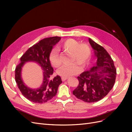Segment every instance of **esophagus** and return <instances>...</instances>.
Wrapping results in <instances>:
<instances>
[{"instance_id":"obj_1","label":"esophagus","mask_w":132,"mask_h":132,"mask_svg":"<svg viewBox=\"0 0 132 132\" xmlns=\"http://www.w3.org/2000/svg\"><path fill=\"white\" fill-rule=\"evenodd\" d=\"M68 78H65V77H62V80L63 81H65L67 79H68Z\"/></svg>"}]
</instances>
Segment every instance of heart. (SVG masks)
Segmentation results:
<instances>
[{"label":"heart","instance_id":"heart-1","mask_svg":"<svg viewBox=\"0 0 132 132\" xmlns=\"http://www.w3.org/2000/svg\"><path fill=\"white\" fill-rule=\"evenodd\" d=\"M59 49L65 52L70 53V62L75 63L68 65H63L57 70V74L62 77L68 78L75 75L80 71V65L85 67L88 64L91 58V51L90 47L86 43H80L74 39H67L62 41L58 46ZM50 62L51 65L57 68L61 65L58 51L53 48L51 51L49 55Z\"/></svg>","mask_w":132,"mask_h":132}]
</instances>
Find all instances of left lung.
Listing matches in <instances>:
<instances>
[{"mask_svg": "<svg viewBox=\"0 0 132 132\" xmlns=\"http://www.w3.org/2000/svg\"><path fill=\"white\" fill-rule=\"evenodd\" d=\"M89 41L97 57L96 64L78 77L79 85L73 94L81 100L90 103L101 100L109 94L117 73L113 61L107 51L91 38Z\"/></svg>", "mask_w": 132, "mask_h": 132, "instance_id": "1", "label": "left lung"}]
</instances>
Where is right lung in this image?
I'll list each match as a JSON object with an SVG mask.
<instances>
[{
	"label": "right lung",
	"mask_w": 132,
	"mask_h": 132,
	"mask_svg": "<svg viewBox=\"0 0 132 132\" xmlns=\"http://www.w3.org/2000/svg\"><path fill=\"white\" fill-rule=\"evenodd\" d=\"M61 37L55 36L44 38L28 49L20 58V63L15 68V79L18 88L23 96L34 103H43L50 100L57 94L59 85L62 82L59 75L53 79L50 77L53 73V68L51 66L49 55L53 46L58 43ZM27 61L37 62L44 71L43 82L40 88L32 89L23 83L21 77L22 67Z\"/></svg>",
	"instance_id": "obj_1"
}]
</instances>
